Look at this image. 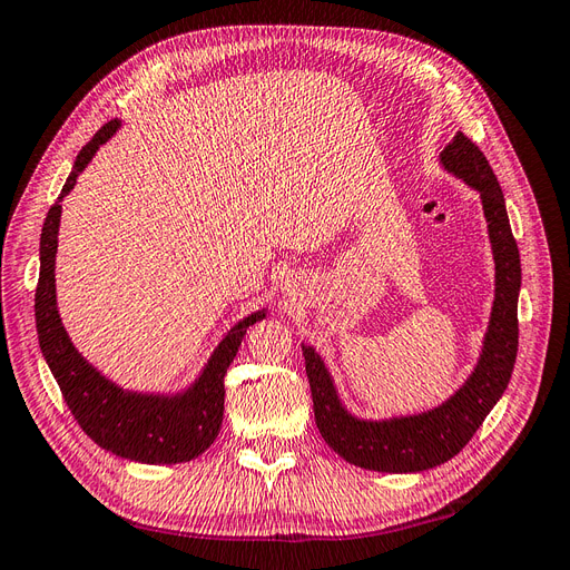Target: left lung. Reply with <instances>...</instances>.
<instances>
[{"instance_id": "left-lung-1", "label": "left lung", "mask_w": 570, "mask_h": 570, "mask_svg": "<svg viewBox=\"0 0 570 570\" xmlns=\"http://www.w3.org/2000/svg\"><path fill=\"white\" fill-rule=\"evenodd\" d=\"M440 164L480 193L494 256V302L473 373L435 409L413 416L366 421L344 409L321 354L302 344L314 416L323 440L344 461L366 471L421 473L456 456L492 406L502 400L519 352L521 256L509 226L502 187L485 154L463 132H456L442 149Z\"/></svg>"}]
</instances>
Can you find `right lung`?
<instances>
[{"mask_svg": "<svg viewBox=\"0 0 570 570\" xmlns=\"http://www.w3.org/2000/svg\"><path fill=\"white\" fill-rule=\"evenodd\" d=\"M120 128L114 118L80 149L59 202L71 193L97 149ZM49 209L40 235V281L36 289V323L40 350L61 387L73 419L101 450L140 463H183L214 444L223 423V377L247 335V327L266 318L268 308L235 323L218 342L197 381L178 394L130 392L111 383L85 358L68 337L57 308L55 262L59 247L61 204Z\"/></svg>", "mask_w": 570, "mask_h": 570, "instance_id": "add662e5", "label": "right lung"}]
</instances>
